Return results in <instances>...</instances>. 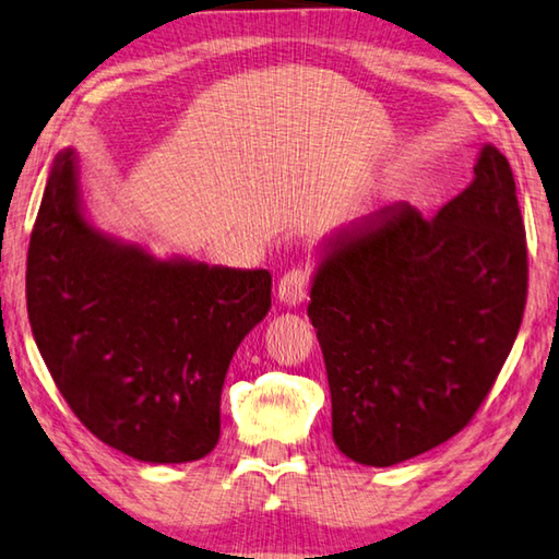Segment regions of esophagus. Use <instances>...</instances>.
I'll use <instances>...</instances> for the list:
<instances>
[{
	"label": "esophagus",
	"mask_w": 559,
	"mask_h": 559,
	"mask_svg": "<svg viewBox=\"0 0 559 559\" xmlns=\"http://www.w3.org/2000/svg\"><path fill=\"white\" fill-rule=\"evenodd\" d=\"M309 292V272L305 267H292L280 277V301L297 307L307 299Z\"/></svg>",
	"instance_id": "esophagus-1"
}]
</instances>
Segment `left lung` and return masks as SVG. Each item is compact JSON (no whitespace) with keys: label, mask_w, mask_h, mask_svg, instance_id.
<instances>
[{"label":"left lung","mask_w":559,"mask_h":559,"mask_svg":"<svg viewBox=\"0 0 559 559\" xmlns=\"http://www.w3.org/2000/svg\"><path fill=\"white\" fill-rule=\"evenodd\" d=\"M525 299L515 179L491 144L435 218L400 201L336 235L307 314L341 452L393 466L462 432L511 354Z\"/></svg>","instance_id":"8db88e82"}]
</instances>
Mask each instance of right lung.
Here are the masks:
<instances>
[{"mask_svg": "<svg viewBox=\"0 0 559 559\" xmlns=\"http://www.w3.org/2000/svg\"><path fill=\"white\" fill-rule=\"evenodd\" d=\"M267 270L156 262L85 223L73 152L58 154L26 254L36 346L85 429L140 462H195L218 444L221 390L267 317Z\"/></svg>", "mask_w": 559, "mask_h": 559, "instance_id": "right-lung-1", "label": "right lung"}]
</instances>
